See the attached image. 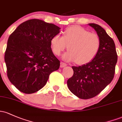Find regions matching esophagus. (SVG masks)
<instances>
[{
	"label": "esophagus",
	"instance_id": "esophagus-1",
	"mask_svg": "<svg viewBox=\"0 0 122 122\" xmlns=\"http://www.w3.org/2000/svg\"><path fill=\"white\" fill-rule=\"evenodd\" d=\"M66 65H67V64L66 63H65V62H61V64H60V67L61 68L65 67V66H66Z\"/></svg>",
	"mask_w": 122,
	"mask_h": 122
}]
</instances>
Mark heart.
Masks as SVG:
<instances>
[{"label": "heart", "mask_w": 122, "mask_h": 122, "mask_svg": "<svg viewBox=\"0 0 122 122\" xmlns=\"http://www.w3.org/2000/svg\"><path fill=\"white\" fill-rule=\"evenodd\" d=\"M51 50L59 56L67 48L63 56L64 60L75 61L78 65H85L94 59L101 46V41L97 34L91 33L81 26H72L64 30L62 36L57 34L50 41Z\"/></svg>", "instance_id": "b5f03b06"}]
</instances>
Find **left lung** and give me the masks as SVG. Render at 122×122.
Masks as SVG:
<instances>
[{"label": "left lung", "instance_id": "8db88e82", "mask_svg": "<svg viewBox=\"0 0 122 122\" xmlns=\"http://www.w3.org/2000/svg\"><path fill=\"white\" fill-rule=\"evenodd\" d=\"M89 25L96 30L100 37V50L89 63L72 66L73 75L67 81L69 90L79 98L85 100L96 97L112 81L117 61L113 40L99 25Z\"/></svg>", "mask_w": 122, "mask_h": 122}]
</instances>
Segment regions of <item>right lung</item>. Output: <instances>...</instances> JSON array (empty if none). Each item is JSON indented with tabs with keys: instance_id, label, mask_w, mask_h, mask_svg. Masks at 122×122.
<instances>
[{
	"instance_id": "add662e5",
	"label": "right lung",
	"mask_w": 122,
	"mask_h": 122,
	"mask_svg": "<svg viewBox=\"0 0 122 122\" xmlns=\"http://www.w3.org/2000/svg\"><path fill=\"white\" fill-rule=\"evenodd\" d=\"M60 28L39 19L21 24L10 35L5 54L7 75L18 90L32 94L43 87L60 61L53 54L50 41Z\"/></svg>"
}]
</instances>
